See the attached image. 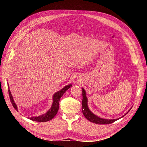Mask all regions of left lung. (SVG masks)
<instances>
[{
    "label": "left lung",
    "mask_w": 147,
    "mask_h": 147,
    "mask_svg": "<svg viewBox=\"0 0 147 147\" xmlns=\"http://www.w3.org/2000/svg\"><path fill=\"white\" fill-rule=\"evenodd\" d=\"M82 90H83L82 91V95H83L82 112H83V115H85V117L89 121L97 124H111L112 123H114V122L117 120V119H104L100 118L98 116L95 115V114H93L92 112L89 110V109L88 107V105H87L88 100H87L86 96L85 90L83 88H82ZM129 111L127 112V113H128Z\"/></svg>",
    "instance_id": "8db88e82"
}]
</instances>
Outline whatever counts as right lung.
I'll return each instance as SVG.
<instances>
[{
    "label": "right lung",
    "mask_w": 147,
    "mask_h": 147,
    "mask_svg": "<svg viewBox=\"0 0 147 147\" xmlns=\"http://www.w3.org/2000/svg\"><path fill=\"white\" fill-rule=\"evenodd\" d=\"M71 86H72L71 85H68L67 86H65L63 88L61 89L60 91H59L57 93H55L54 96H53V100L54 101H53L52 107L49 109L47 113H45V114H43L42 115H40L38 117H32L30 118V119L33 121H36V122H46V121H49L50 120H51L52 119L54 118L55 115L57 114L59 110V100H60V98H61V96L63 95L64 93L66 92V90H67ZM8 89H9L8 90L9 95V98H10L11 104L16 110H18L17 106L14 102V100L12 96L11 93L10 92V90H9V86H8Z\"/></svg>",
    "instance_id": "1"
}]
</instances>
